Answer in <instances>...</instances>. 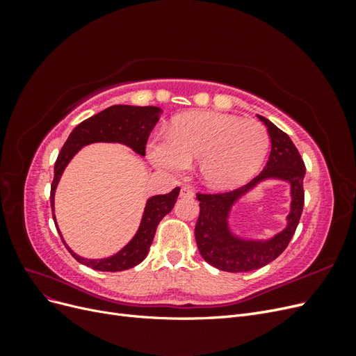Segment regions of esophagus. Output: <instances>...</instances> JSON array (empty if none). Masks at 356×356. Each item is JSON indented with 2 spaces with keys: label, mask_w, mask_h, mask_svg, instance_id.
I'll return each mask as SVG.
<instances>
[{
  "label": "esophagus",
  "mask_w": 356,
  "mask_h": 356,
  "mask_svg": "<svg viewBox=\"0 0 356 356\" xmlns=\"http://www.w3.org/2000/svg\"><path fill=\"white\" fill-rule=\"evenodd\" d=\"M193 196H195V193H193V190L187 186H182L181 190H179V197H184V199H191Z\"/></svg>",
  "instance_id": "34e87169"
}]
</instances>
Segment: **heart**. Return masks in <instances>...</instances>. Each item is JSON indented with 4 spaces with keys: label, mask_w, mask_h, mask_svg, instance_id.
I'll return each instance as SVG.
<instances>
[{
    "label": "heart",
    "mask_w": 356,
    "mask_h": 356,
    "mask_svg": "<svg viewBox=\"0 0 356 356\" xmlns=\"http://www.w3.org/2000/svg\"><path fill=\"white\" fill-rule=\"evenodd\" d=\"M270 139L255 120L217 111H190L172 122L166 139H152L147 156L170 175L199 163L202 181L213 190H232L250 181L267 156Z\"/></svg>",
    "instance_id": "1"
}]
</instances>
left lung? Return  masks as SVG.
Instances as JSON below:
<instances>
[{
	"instance_id": "8db88e82",
	"label": "left lung",
	"mask_w": 356,
	"mask_h": 356,
	"mask_svg": "<svg viewBox=\"0 0 356 356\" xmlns=\"http://www.w3.org/2000/svg\"><path fill=\"white\" fill-rule=\"evenodd\" d=\"M270 136V156L263 172L250 184L222 195H197L200 213L195 229L203 260L224 272L257 270L281 255L293 239L305 204L303 179L306 168L291 138L266 117L257 115ZM267 180L286 181L290 187V212L286 227L270 238H252L232 230L229 218L234 207Z\"/></svg>"
}]
</instances>
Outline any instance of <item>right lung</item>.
<instances>
[{
    "instance_id": "add662e5",
    "label": "right lung",
    "mask_w": 356,
    "mask_h": 356,
    "mask_svg": "<svg viewBox=\"0 0 356 356\" xmlns=\"http://www.w3.org/2000/svg\"><path fill=\"white\" fill-rule=\"evenodd\" d=\"M161 113H163V110L152 105H113L96 115H92L88 120L81 122L70 134L67 143L63 144L55 163V178H53L51 182L50 203L53 211V220H55V225L59 232L60 239L79 263L101 272H122L141 263L148 254L149 245H152L154 239L159 222L175 207V202L179 195V187L174 188L168 195H156L147 199L141 222H139L136 233L120 251L105 258H84L75 254L67 245L58 227L55 217V195L63 170H65L72 157L83 147L95 143L122 144L131 148L138 156H145V144L148 135L159 122Z\"/></svg>"
}]
</instances>
